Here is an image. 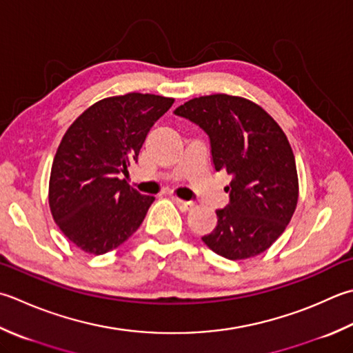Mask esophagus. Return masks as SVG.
I'll return each mask as SVG.
<instances>
[{"label":"esophagus","mask_w":353,"mask_h":353,"mask_svg":"<svg viewBox=\"0 0 353 353\" xmlns=\"http://www.w3.org/2000/svg\"><path fill=\"white\" fill-rule=\"evenodd\" d=\"M172 200H174L176 205L179 206V210H181V211H190V210H192V206H194V203L188 202V200H182V199H177V197H172Z\"/></svg>","instance_id":"1"}]
</instances>
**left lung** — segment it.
I'll use <instances>...</instances> for the list:
<instances>
[{
  "mask_svg": "<svg viewBox=\"0 0 353 353\" xmlns=\"http://www.w3.org/2000/svg\"><path fill=\"white\" fill-rule=\"evenodd\" d=\"M208 136L216 171L231 176L230 203L203 243L228 260L266 251L291 222L299 200L295 157L286 134L263 108L243 98L211 94L174 110Z\"/></svg>",
  "mask_w": 353,
  "mask_h": 353,
  "instance_id": "8db88e82",
  "label": "left lung"
}]
</instances>
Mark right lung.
<instances>
[{
	"label": "right lung",
	"instance_id": "obj_1",
	"mask_svg": "<svg viewBox=\"0 0 353 353\" xmlns=\"http://www.w3.org/2000/svg\"><path fill=\"white\" fill-rule=\"evenodd\" d=\"M174 99L128 93L85 110L62 137L53 159L48 203L65 237L88 254H105L137 231L153 196L121 181L148 131Z\"/></svg>",
	"mask_w": 353,
	"mask_h": 353
}]
</instances>
